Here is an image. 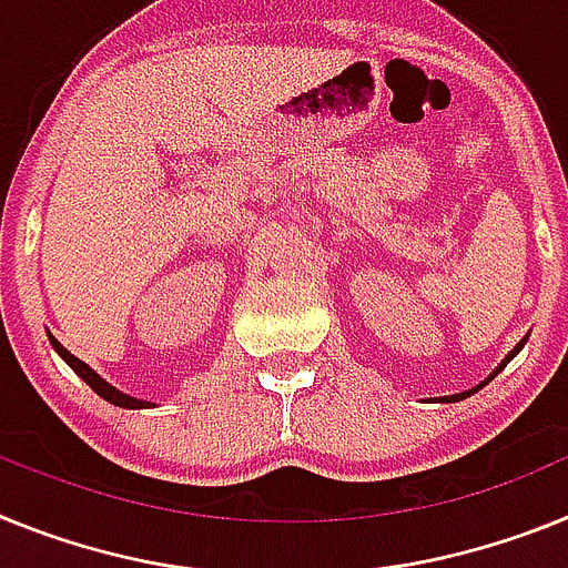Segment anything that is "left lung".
<instances>
[{"instance_id":"1","label":"left lung","mask_w":568,"mask_h":568,"mask_svg":"<svg viewBox=\"0 0 568 568\" xmlns=\"http://www.w3.org/2000/svg\"><path fill=\"white\" fill-rule=\"evenodd\" d=\"M523 343H526V337H523ZM523 343H517V348H515V352H511V354H509V357L503 359V363H500V368H497V372H503V368H506V363H509V359H511V357H515V354H517V352H520V348H523ZM497 372H495V374H497ZM495 374H491V377H495ZM491 377H489V379H491ZM489 379H486V383H489ZM475 392H477V388H471V392H463V394H455V397H443V400H448V403H452V400H463V397H468V394H475Z\"/></svg>"}]
</instances>
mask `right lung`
Returning <instances> with one entry per match:
<instances>
[{
    "mask_svg": "<svg viewBox=\"0 0 568 568\" xmlns=\"http://www.w3.org/2000/svg\"><path fill=\"white\" fill-rule=\"evenodd\" d=\"M51 345H53V348H57V352H59V357L65 359L68 366H71L73 372L79 374V377L85 379L88 386H91L93 392L100 394V397H105L108 403H113V406H122V408H145V406H151V403L136 400V397H128V394H122V392H116V388H113V386H108V383H105V379L100 377V374L91 372V368H88L85 363H82V359H79V357H73V354L68 352L65 345H59V339H53V337H51Z\"/></svg>",
    "mask_w": 568,
    "mask_h": 568,
    "instance_id": "right-lung-1",
    "label": "right lung"
}]
</instances>
